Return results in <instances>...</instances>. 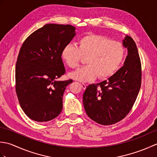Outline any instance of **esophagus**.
<instances>
[{
  "instance_id": "1",
  "label": "esophagus",
  "mask_w": 157,
  "mask_h": 157,
  "mask_svg": "<svg viewBox=\"0 0 157 157\" xmlns=\"http://www.w3.org/2000/svg\"><path fill=\"white\" fill-rule=\"evenodd\" d=\"M81 86H82V88L84 89V90H85V89L86 88V85L85 84H84V83H82V84H81Z\"/></svg>"
}]
</instances>
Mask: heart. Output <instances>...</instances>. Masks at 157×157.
I'll return each instance as SVG.
<instances>
[{
	"mask_svg": "<svg viewBox=\"0 0 157 157\" xmlns=\"http://www.w3.org/2000/svg\"><path fill=\"white\" fill-rule=\"evenodd\" d=\"M78 46L66 44L61 51V58L70 68L78 67L82 56H87L88 65L69 73V78L82 82L93 81L97 78L105 79L113 75L121 67L125 49L122 43L105 36L88 34L78 42Z\"/></svg>",
	"mask_w": 157,
	"mask_h": 157,
	"instance_id": "heart-1",
	"label": "heart"
}]
</instances>
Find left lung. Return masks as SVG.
Returning a JSON list of instances; mask_svg holds the SVG:
<instances>
[{"instance_id":"1","label":"left lung","mask_w":157,"mask_h":157,"mask_svg":"<svg viewBox=\"0 0 157 157\" xmlns=\"http://www.w3.org/2000/svg\"><path fill=\"white\" fill-rule=\"evenodd\" d=\"M128 50L123 66L97 84H90L83 94L85 111L91 119L103 125L121 121L131 111L141 86V63L135 42L125 36L122 41Z\"/></svg>"}]
</instances>
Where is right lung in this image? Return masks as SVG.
I'll list each match as a JSON object with an SVG mask.
<instances>
[{
	"instance_id": "1",
	"label": "right lung",
	"mask_w": 157,
	"mask_h": 157,
	"mask_svg": "<svg viewBox=\"0 0 157 157\" xmlns=\"http://www.w3.org/2000/svg\"><path fill=\"white\" fill-rule=\"evenodd\" d=\"M75 34L74 26L50 23L21 46L15 67L16 93L23 112L34 121H51L62 111L63 93L73 81L57 80L65 73L61 51Z\"/></svg>"
}]
</instances>
